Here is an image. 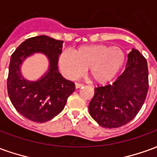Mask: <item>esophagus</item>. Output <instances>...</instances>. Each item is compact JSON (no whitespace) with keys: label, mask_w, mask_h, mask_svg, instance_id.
Wrapping results in <instances>:
<instances>
[{"label":"esophagus","mask_w":157,"mask_h":157,"mask_svg":"<svg viewBox=\"0 0 157 157\" xmlns=\"http://www.w3.org/2000/svg\"><path fill=\"white\" fill-rule=\"evenodd\" d=\"M82 86H83V84H80V83H75V88H81Z\"/></svg>","instance_id":"obj_1"}]
</instances>
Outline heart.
I'll return each mask as SVG.
<instances>
[{"instance_id": "heart-1", "label": "heart", "mask_w": 157, "mask_h": 157, "mask_svg": "<svg viewBox=\"0 0 157 157\" xmlns=\"http://www.w3.org/2000/svg\"><path fill=\"white\" fill-rule=\"evenodd\" d=\"M124 59V52L120 47L92 44L80 47L73 54L63 52L59 57V66L70 79L77 78L88 69L92 81L105 84L114 78Z\"/></svg>"}]
</instances>
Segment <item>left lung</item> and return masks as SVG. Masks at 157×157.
<instances>
[{
	"label": "left lung",
	"mask_w": 157,
	"mask_h": 157,
	"mask_svg": "<svg viewBox=\"0 0 157 157\" xmlns=\"http://www.w3.org/2000/svg\"><path fill=\"white\" fill-rule=\"evenodd\" d=\"M148 87L146 59L139 50L132 48L122 75L111 85L95 88L89 103L90 115L102 127H121L137 115Z\"/></svg>",
	"instance_id": "obj_1"
}]
</instances>
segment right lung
Returning <instances> with one entry per match:
<instances>
[{
  "instance_id": "1",
  "label": "right lung",
  "mask_w": 157,
  "mask_h": 157,
  "mask_svg": "<svg viewBox=\"0 0 157 157\" xmlns=\"http://www.w3.org/2000/svg\"><path fill=\"white\" fill-rule=\"evenodd\" d=\"M63 43L48 36H37L22 42L11 56L7 79L9 98L17 111L31 121L44 123L55 118L75 91L74 82L64 78L59 71ZM35 53L46 56L49 68L37 81H29L21 75V66L26 58Z\"/></svg>"
}]
</instances>
